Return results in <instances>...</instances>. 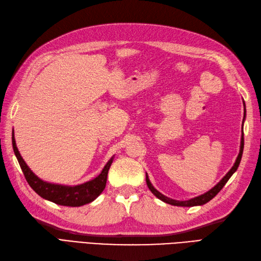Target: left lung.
<instances>
[{
	"mask_svg": "<svg viewBox=\"0 0 261 261\" xmlns=\"http://www.w3.org/2000/svg\"><path fill=\"white\" fill-rule=\"evenodd\" d=\"M244 107H245V102H244ZM245 113H246V109H245ZM245 118V117H244ZM244 124V123H243ZM243 151H244V132L242 135V141H240V151H239V154L236 159V162L235 164L232 165V168L228 171V173L220 179V182L217 183L215 186L212 190H210L208 192H206L205 194L203 195H199L197 197H194V198H191L189 200H175V199H172L170 197H166L164 196L163 194H161L159 191H156L154 188H153V185L151 184L150 179H149V176L148 174H146V177H145V181H146V185H148V188L150 189V191L154 194L159 199L163 200L164 203H168V204H171V205H174V206H186V207H191V206H197V205H204L206 204L207 202H210V200L212 198L215 197L219 191L222 190L224 188V185L227 183V181L230 178V176L233 174V173L236 172V170L238 169L239 166V163H240V160H242V156H243Z\"/></svg>",
	"mask_w": 261,
	"mask_h": 261,
	"instance_id": "8db88e82",
	"label": "left lung"
}]
</instances>
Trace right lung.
Masks as SVG:
<instances>
[{"instance_id": "add662e5", "label": "right lung", "mask_w": 261, "mask_h": 261, "mask_svg": "<svg viewBox=\"0 0 261 261\" xmlns=\"http://www.w3.org/2000/svg\"><path fill=\"white\" fill-rule=\"evenodd\" d=\"M12 144L19 166H21L23 174L31 188L34 190L39 196L47 200H50L53 203L71 207L83 206L85 204L92 202L93 199H96L100 194H101L106 188L107 176H108V171L111 166L113 158L109 160L108 163L105 165L101 173H100L96 178L80 185L66 186L44 182L31 171V169L29 168L28 164L25 163L23 158L19 154V152L17 150L14 138V130H13L12 133Z\"/></svg>"}]
</instances>
